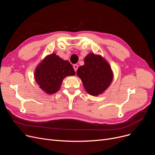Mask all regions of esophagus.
<instances>
[{
	"label": "esophagus",
	"mask_w": 155,
	"mask_h": 155,
	"mask_svg": "<svg viewBox=\"0 0 155 155\" xmlns=\"http://www.w3.org/2000/svg\"><path fill=\"white\" fill-rule=\"evenodd\" d=\"M73 67H74V70H75V72H76L78 68V64H74Z\"/></svg>",
	"instance_id": "34e87169"
}]
</instances>
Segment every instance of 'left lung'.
<instances>
[{"instance_id": "left-lung-1", "label": "left lung", "mask_w": 155, "mask_h": 155, "mask_svg": "<svg viewBox=\"0 0 155 155\" xmlns=\"http://www.w3.org/2000/svg\"><path fill=\"white\" fill-rule=\"evenodd\" d=\"M81 79L84 88L93 96H97L109 88L114 74L110 65L100 55L89 53L84 59V65L76 72Z\"/></svg>"}]
</instances>
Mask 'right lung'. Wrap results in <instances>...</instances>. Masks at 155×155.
Wrapping results in <instances>:
<instances>
[{
    "mask_svg": "<svg viewBox=\"0 0 155 155\" xmlns=\"http://www.w3.org/2000/svg\"><path fill=\"white\" fill-rule=\"evenodd\" d=\"M75 71L69 61L52 53L46 55L37 65L34 78L39 88L47 94L57 92L67 76H74Z\"/></svg>",
    "mask_w": 155,
    "mask_h": 155,
    "instance_id": "obj_1",
    "label": "right lung"
}]
</instances>
